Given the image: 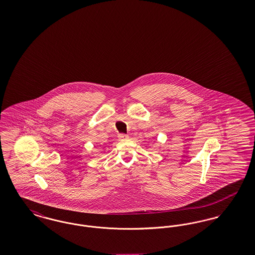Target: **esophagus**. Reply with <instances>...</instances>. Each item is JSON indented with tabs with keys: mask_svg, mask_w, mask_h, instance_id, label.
<instances>
[{
	"mask_svg": "<svg viewBox=\"0 0 255 255\" xmlns=\"http://www.w3.org/2000/svg\"><path fill=\"white\" fill-rule=\"evenodd\" d=\"M119 137H120V139H127L129 136H128V134H126V133H120V134H119Z\"/></svg>",
	"mask_w": 255,
	"mask_h": 255,
	"instance_id": "obj_1",
	"label": "esophagus"
}]
</instances>
